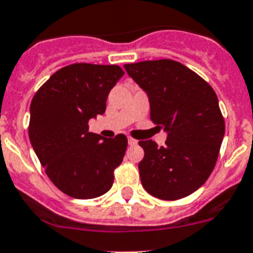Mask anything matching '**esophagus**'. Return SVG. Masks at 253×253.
<instances>
[{"mask_svg": "<svg viewBox=\"0 0 253 253\" xmlns=\"http://www.w3.org/2000/svg\"><path fill=\"white\" fill-rule=\"evenodd\" d=\"M128 143L130 145V146H134V145H137V139L132 138V137H129L128 138Z\"/></svg>", "mask_w": 253, "mask_h": 253, "instance_id": "esophagus-1", "label": "esophagus"}]
</instances>
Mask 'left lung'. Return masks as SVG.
<instances>
[{
  "mask_svg": "<svg viewBox=\"0 0 253 253\" xmlns=\"http://www.w3.org/2000/svg\"><path fill=\"white\" fill-rule=\"evenodd\" d=\"M125 70L146 92L150 119L167 132L166 146L139 141L145 157L138 163L147 193L179 200L197 191L217 163L225 136L218 98L207 81L173 60L125 64Z\"/></svg>",
  "mask_w": 253,
  "mask_h": 253,
  "instance_id": "8db88e82",
  "label": "left lung"
}]
</instances>
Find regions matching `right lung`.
I'll list each match as a JSON object with an SVG mask.
<instances>
[{
	"mask_svg": "<svg viewBox=\"0 0 253 253\" xmlns=\"http://www.w3.org/2000/svg\"><path fill=\"white\" fill-rule=\"evenodd\" d=\"M123 76L117 65L72 64L52 74L32 98L31 145L50 181L70 197L95 199L114 184L128 139L88 132V120L104 114L107 96Z\"/></svg>",
	"mask_w": 253,
	"mask_h": 253,
	"instance_id": "right-lung-1",
	"label": "right lung"
}]
</instances>
